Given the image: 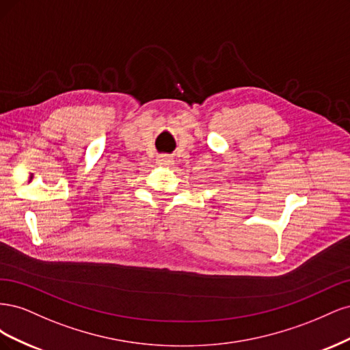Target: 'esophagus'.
I'll use <instances>...</instances> for the list:
<instances>
[{
  "label": "esophagus",
  "mask_w": 350,
  "mask_h": 350,
  "mask_svg": "<svg viewBox=\"0 0 350 350\" xmlns=\"http://www.w3.org/2000/svg\"><path fill=\"white\" fill-rule=\"evenodd\" d=\"M156 163L159 166H162V167H169V166L174 165V159L171 156H167V154H162V156H159L156 159Z\"/></svg>",
  "instance_id": "obj_1"
}]
</instances>
